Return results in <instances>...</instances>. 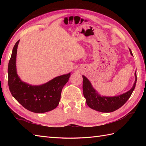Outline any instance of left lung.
I'll use <instances>...</instances> for the list:
<instances>
[{
    "label": "left lung",
    "mask_w": 146,
    "mask_h": 146,
    "mask_svg": "<svg viewBox=\"0 0 146 146\" xmlns=\"http://www.w3.org/2000/svg\"><path fill=\"white\" fill-rule=\"evenodd\" d=\"M129 50L133 56L131 49ZM135 76V83L129 91L122 95L113 97H101L92 87L89 80L85 76H83V92L88 106L92 109L101 112H111L119 109L128 100L134 91L137 82L136 72Z\"/></svg>",
    "instance_id": "8db88e82"
}]
</instances>
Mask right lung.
I'll return each mask as SVG.
<instances>
[{
    "label": "right lung",
    "mask_w": 146,
    "mask_h": 146,
    "mask_svg": "<svg viewBox=\"0 0 146 146\" xmlns=\"http://www.w3.org/2000/svg\"><path fill=\"white\" fill-rule=\"evenodd\" d=\"M19 40L15 43L8 65V85L12 95L21 105L35 113H44L56 107L64 85L70 73L56 77L39 86H31L21 81L16 72L15 60Z\"/></svg>",
    "instance_id": "1"
}]
</instances>
